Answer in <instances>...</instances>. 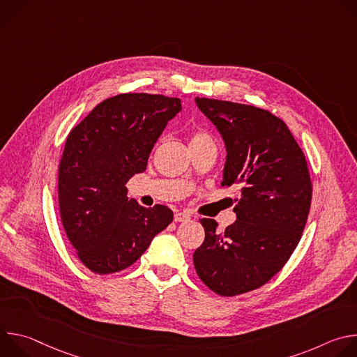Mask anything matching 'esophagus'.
Returning <instances> with one entry per match:
<instances>
[{
	"instance_id": "esophagus-1",
	"label": "esophagus",
	"mask_w": 357,
	"mask_h": 357,
	"mask_svg": "<svg viewBox=\"0 0 357 357\" xmlns=\"http://www.w3.org/2000/svg\"><path fill=\"white\" fill-rule=\"evenodd\" d=\"M190 219V216L188 215V213H185V212H176L175 215H174V220L176 222V223H179V222H186V220H189Z\"/></svg>"
}]
</instances>
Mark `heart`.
I'll return each mask as SVG.
<instances>
[{"instance_id": "1", "label": "heart", "mask_w": 357, "mask_h": 357, "mask_svg": "<svg viewBox=\"0 0 357 357\" xmlns=\"http://www.w3.org/2000/svg\"><path fill=\"white\" fill-rule=\"evenodd\" d=\"M202 144H215L211 134L206 131H195L190 135V146L192 145H202Z\"/></svg>"}]
</instances>
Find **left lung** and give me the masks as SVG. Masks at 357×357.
Wrapping results in <instances>:
<instances>
[{
	"label": "left lung",
	"instance_id": "left-lung-1",
	"mask_svg": "<svg viewBox=\"0 0 357 357\" xmlns=\"http://www.w3.org/2000/svg\"><path fill=\"white\" fill-rule=\"evenodd\" d=\"M196 105L223 137L222 185H236L240 199L237 220L225 231L199 219L205 241L193 266L209 289L234 296L263 287L289 260L308 220L312 182L287 124L268 110L205 97Z\"/></svg>",
	"mask_w": 357,
	"mask_h": 357
}]
</instances>
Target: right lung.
I'll use <instances>...</instances> for the list:
<instances>
[{"instance_id": "add662e5", "label": "right lung", "mask_w": 357, "mask_h": 357, "mask_svg": "<svg viewBox=\"0 0 357 357\" xmlns=\"http://www.w3.org/2000/svg\"><path fill=\"white\" fill-rule=\"evenodd\" d=\"M181 112V98L123 93L97 105L68 135L58 169L59 213L76 256L96 274L132 266L174 220L144 208L126 183L146 169L152 146Z\"/></svg>"}]
</instances>
